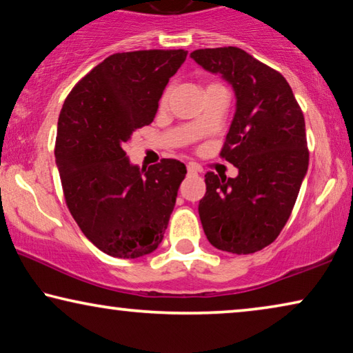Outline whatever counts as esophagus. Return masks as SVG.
<instances>
[{
  "instance_id": "34e87169",
  "label": "esophagus",
  "mask_w": 353,
  "mask_h": 353,
  "mask_svg": "<svg viewBox=\"0 0 353 353\" xmlns=\"http://www.w3.org/2000/svg\"><path fill=\"white\" fill-rule=\"evenodd\" d=\"M187 171H188V174H198V172H199V170L194 165H188Z\"/></svg>"
}]
</instances>
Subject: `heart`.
<instances>
[{"label": "heart", "mask_w": 353, "mask_h": 353, "mask_svg": "<svg viewBox=\"0 0 353 353\" xmlns=\"http://www.w3.org/2000/svg\"><path fill=\"white\" fill-rule=\"evenodd\" d=\"M219 85H220V83L212 82V83H209L206 88H209V87H219ZM168 98H170V88H166V90L163 92V94H161V98H160V106L161 108H165L166 104H168ZM196 125H199V123H196Z\"/></svg>", "instance_id": "b5f03b06"}]
</instances>
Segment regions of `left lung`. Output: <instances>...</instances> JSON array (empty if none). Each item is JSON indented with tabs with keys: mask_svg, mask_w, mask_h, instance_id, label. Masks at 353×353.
<instances>
[{
	"mask_svg": "<svg viewBox=\"0 0 353 353\" xmlns=\"http://www.w3.org/2000/svg\"><path fill=\"white\" fill-rule=\"evenodd\" d=\"M192 59L233 85L236 114L220 157L238 177L206 172L199 219L209 243L245 255L274 243L309 166L306 125L281 72L239 47L198 49Z\"/></svg>",
	"mask_w": 353,
	"mask_h": 353,
	"instance_id": "obj_1",
	"label": "left lung"
}]
</instances>
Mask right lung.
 I'll use <instances>...</instances> for the list:
<instances>
[{"instance_id": "right-lung-1", "label": "right lung", "mask_w": 353, "mask_h": 353, "mask_svg": "<svg viewBox=\"0 0 353 353\" xmlns=\"http://www.w3.org/2000/svg\"><path fill=\"white\" fill-rule=\"evenodd\" d=\"M187 50L109 55L68 94L57 130L55 159L66 206L88 241L117 259H138L161 243L187 174L161 159L139 171L126 159L134 130L150 125L161 93Z\"/></svg>"}]
</instances>
